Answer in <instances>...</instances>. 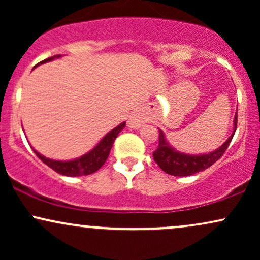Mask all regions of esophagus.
<instances>
[{
    "instance_id": "34e87169",
    "label": "esophagus",
    "mask_w": 260,
    "mask_h": 260,
    "mask_svg": "<svg viewBox=\"0 0 260 260\" xmlns=\"http://www.w3.org/2000/svg\"><path fill=\"white\" fill-rule=\"evenodd\" d=\"M144 123H145V118L143 117V115H140L139 112L132 113L127 121V124L129 128H139Z\"/></svg>"
}]
</instances>
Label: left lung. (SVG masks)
<instances>
[{"instance_id":"left-lung-1","label":"left lung","mask_w":260,"mask_h":260,"mask_svg":"<svg viewBox=\"0 0 260 260\" xmlns=\"http://www.w3.org/2000/svg\"><path fill=\"white\" fill-rule=\"evenodd\" d=\"M234 132L229 137V139L216 150L211 151L209 154L202 155H188L177 151L176 149L170 147L168 140L165 138V134L159 129V147L153 153L155 162L160 166L162 171L171 176H190L197 172H201L210 168L214 162H216L222 156L226 149L229 148L234 134L237 128V112L235 115L234 120Z\"/></svg>"}]
</instances>
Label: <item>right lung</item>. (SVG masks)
<instances>
[{"label":"right lung","instance_id":"right-lung-1","mask_svg":"<svg viewBox=\"0 0 260 260\" xmlns=\"http://www.w3.org/2000/svg\"><path fill=\"white\" fill-rule=\"evenodd\" d=\"M56 57H61V56H52V57H49L44 61H41L40 63H38L37 66L45 63V62H49L55 59ZM124 126H126V122H122L121 124H118L117 127L113 128L112 131H110L109 133L104 137L103 139L100 140L99 144L96 145L92 150L86 153L83 156L78 157V159H74L71 161H57V160H51L45 157L44 155L39 154L35 149L34 153L37 154V156L43 161L44 164H46L49 168H51L53 171H56L57 174H61L63 176H70V177H77V176H86L94 174L95 171H98L101 166L105 164V161L109 157L110 150H111L113 142L115 139L117 138L118 133L123 129Z\"/></svg>","mask_w":260,"mask_h":260}]
</instances>
